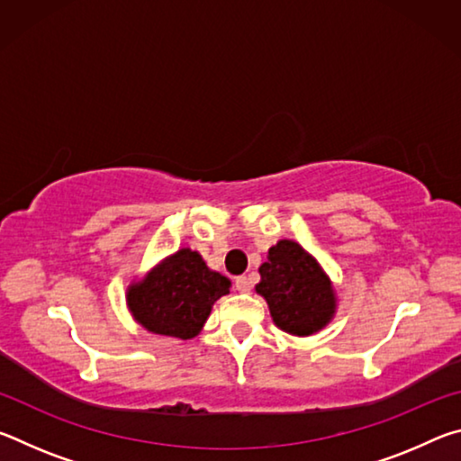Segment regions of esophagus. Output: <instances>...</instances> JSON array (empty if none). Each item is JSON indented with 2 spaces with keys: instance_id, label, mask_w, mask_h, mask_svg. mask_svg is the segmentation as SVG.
<instances>
[{
  "instance_id": "1",
  "label": "esophagus",
  "mask_w": 461,
  "mask_h": 461,
  "mask_svg": "<svg viewBox=\"0 0 461 461\" xmlns=\"http://www.w3.org/2000/svg\"><path fill=\"white\" fill-rule=\"evenodd\" d=\"M233 285H236L238 293H249V288H252V283H249L248 276H238L233 280Z\"/></svg>"
}]
</instances>
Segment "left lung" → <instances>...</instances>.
<instances>
[{
    "instance_id": "8db88e82",
    "label": "left lung",
    "mask_w": 461,
    "mask_h": 461,
    "mask_svg": "<svg viewBox=\"0 0 461 461\" xmlns=\"http://www.w3.org/2000/svg\"><path fill=\"white\" fill-rule=\"evenodd\" d=\"M256 293L267 299L275 323L288 333L311 335L333 317L335 294L317 260L293 240H280L260 267Z\"/></svg>"
}]
</instances>
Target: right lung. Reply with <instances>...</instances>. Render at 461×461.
<instances>
[{
	"label": "right lung",
	"mask_w": 461,
	"mask_h": 461,
	"mask_svg": "<svg viewBox=\"0 0 461 461\" xmlns=\"http://www.w3.org/2000/svg\"><path fill=\"white\" fill-rule=\"evenodd\" d=\"M230 293V280L205 267L197 252L178 249L128 291V307L148 331L191 339L213 303Z\"/></svg>",
	"instance_id": "add662e5"
}]
</instances>
